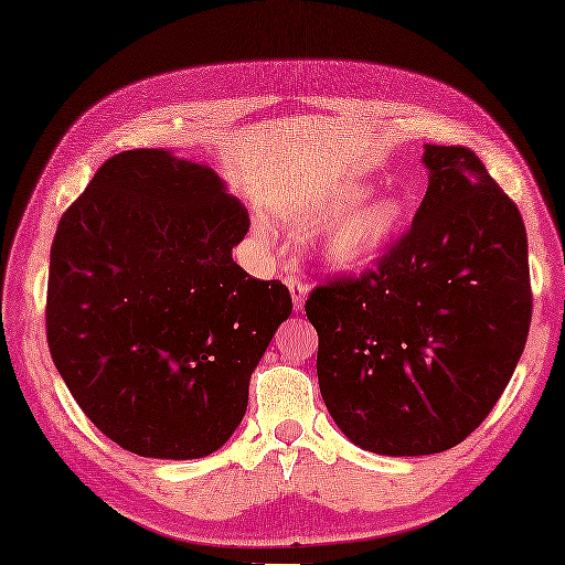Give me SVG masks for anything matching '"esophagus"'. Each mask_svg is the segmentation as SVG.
I'll return each mask as SVG.
<instances>
[{
  "label": "esophagus",
  "instance_id": "1",
  "mask_svg": "<svg viewBox=\"0 0 565 565\" xmlns=\"http://www.w3.org/2000/svg\"><path fill=\"white\" fill-rule=\"evenodd\" d=\"M286 286H288V291H291V298H294V310H302V306H306L310 286L306 281L296 279V277H288Z\"/></svg>",
  "mask_w": 565,
  "mask_h": 565
}]
</instances>
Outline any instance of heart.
I'll list each match as a JSON object with an SVG mask.
<instances>
[{"mask_svg":"<svg viewBox=\"0 0 565 565\" xmlns=\"http://www.w3.org/2000/svg\"><path fill=\"white\" fill-rule=\"evenodd\" d=\"M363 183L343 185L315 207L308 222L329 220L315 234L312 250L331 269H358L377 259L408 222V202L398 195L367 198Z\"/></svg>","mask_w":565,"mask_h":565,"instance_id":"b5f03b06","label":"heart"}]
</instances>
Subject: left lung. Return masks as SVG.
I'll return each mask as SVG.
<instances>
[{"label":"left lung","instance_id":"obj_1","mask_svg":"<svg viewBox=\"0 0 565 565\" xmlns=\"http://www.w3.org/2000/svg\"><path fill=\"white\" fill-rule=\"evenodd\" d=\"M427 193L377 269L312 288L329 415L380 456L454 448L497 406L523 355L532 291L515 202L472 150L425 145Z\"/></svg>","mask_w":565,"mask_h":565}]
</instances>
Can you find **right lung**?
<instances>
[{
    "label": "right lung",
    "mask_w": 565,
    "mask_h": 565,
    "mask_svg": "<svg viewBox=\"0 0 565 565\" xmlns=\"http://www.w3.org/2000/svg\"><path fill=\"white\" fill-rule=\"evenodd\" d=\"M250 220L224 181L167 150L97 169L56 226L47 343L93 425L145 458L214 454L248 408L250 374L291 315L281 281L231 257Z\"/></svg>",
    "instance_id": "obj_1"
}]
</instances>
